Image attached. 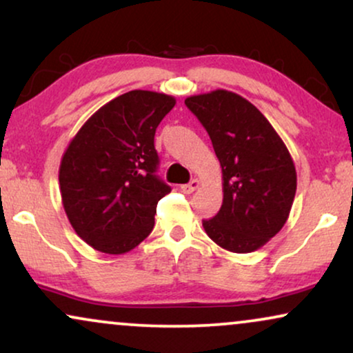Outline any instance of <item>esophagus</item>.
Here are the masks:
<instances>
[{
    "mask_svg": "<svg viewBox=\"0 0 353 353\" xmlns=\"http://www.w3.org/2000/svg\"><path fill=\"white\" fill-rule=\"evenodd\" d=\"M198 188H199V180H191L190 183H186V185H181V191L185 194H191L194 193Z\"/></svg>",
    "mask_w": 353,
    "mask_h": 353,
    "instance_id": "obj_1",
    "label": "esophagus"
}]
</instances>
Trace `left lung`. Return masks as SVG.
Here are the masks:
<instances>
[{
	"mask_svg": "<svg viewBox=\"0 0 353 353\" xmlns=\"http://www.w3.org/2000/svg\"><path fill=\"white\" fill-rule=\"evenodd\" d=\"M208 131L222 167L221 210L203 221L223 250L251 253L287 222L296 191L294 160L266 117L248 100L214 90L185 100Z\"/></svg>",
	"mask_w": 353,
	"mask_h": 353,
	"instance_id": "1",
	"label": "left lung"
}]
</instances>
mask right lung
<instances>
[{
    "label": "right lung",
    "instance_id": "obj_1",
    "mask_svg": "<svg viewBox=\"0 0 353 353\" xmlns=\"http://www.w3.org/2000/svg\"><path fill=\"white\" fill-rule=\"evenodd\" d=\"M172 95L131 90L84 123L59 165L63 208L94 250L123 254L154 228L157 203L172 188L157 176L154 136L175 107Z\"/></svg>",
    "mask_w": 353,
    "mask_h": 353
}]
</instances>
